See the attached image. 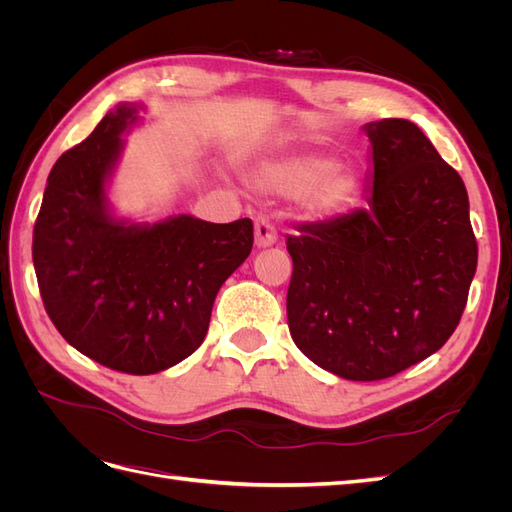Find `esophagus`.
Returning <instances> with one entry per match:
<instances>
[{"label": "esophagus", "mask_w": 512, "mask_h": 512, "mask_svg": "<svg viewBox=\"0 0 512 512\" xmlns=\"http://www.w3.org/2000/svg\"><path fill=\"white\" fill-rule=\"evenodd\" d=\"M254 235H256V247H271L277 241V228L267 215H258L254 224Z\"/></svg>", "instance_id": "1"}]
</instances>
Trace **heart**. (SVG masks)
<instances>
[{"instance_id":"obj_1","label":"heart","mask_w":512,"mask_h":512,"mask_svg":"<svg viewBox=\"0 0 512 512\" xmlns=\"http://www.w3.org/2000/svg\"><path fill=\"white\" fill-rule=\"evenodd\" d=\"M329 160L292 158L267 166L260 173V185L280 194H303L312 188L307 207L314 213H331L348 203L354 192V179L344 170H332Z\"/></svg>"}]
</instances>
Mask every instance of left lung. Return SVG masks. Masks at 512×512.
<instances>
[{
  "mask_svg": "<svg viewBox=\"0 0 512 512\" xmlns=\"http://www.w3.org/2000/svg\"><path fill=\"white\" fill-rule=\"evenodd\" d=\"M367 205L288 235V329L331 374L374 382L440 350L468 303L478 245L468 192L408 119L367 123Z\"/></svg>",
  "mask_w": 512,
  "mask_h": 512,
  "instance_id": "1",
  "label": "left lung"
}]
</instances>
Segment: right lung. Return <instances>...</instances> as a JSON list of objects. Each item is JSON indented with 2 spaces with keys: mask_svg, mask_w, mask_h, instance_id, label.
Returning a JSON list of instances; mask_svg holds the SVG:
<instances>
[{
  "mask_svg": "<svg viewBox=\"0 0 512 512\" xmlns=\"http://www.w3.org/2000/svg\"><path fill=\"white\" fill-rule=\"evenodd\" d=\"M121 104L55 162L34 226V269L55 329L96 363L149 376L203 344L215 294L254 245L252 220L211 224L179 215L153 226L117 222L104 183L121 132Z\"/></svg>",
  "mask_w": 512,
  "mask_h": 512,
  "instance_id": "1",
  "label": "right lung"
}]
</instances>
